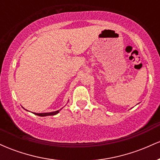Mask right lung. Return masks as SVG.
<instances>
[{"label":"right lung","instance_id":"1","mask_svg":"<svg viewBox=\"0 0 160 160\" xmlns=\"http://www.w3.org/2000/svg\"><path fill=\"white\" fill-rule=\"evenodd\" d=\"M60 110H61V109H60ZM60 110H58V111H57L50 112V113H34V114H36V115H38V116H40V117H46V116H53V115L57 114V113H58V112L60 111Z\"/></svg>","mask_w":160,"mask_h":160}]
</instances>
